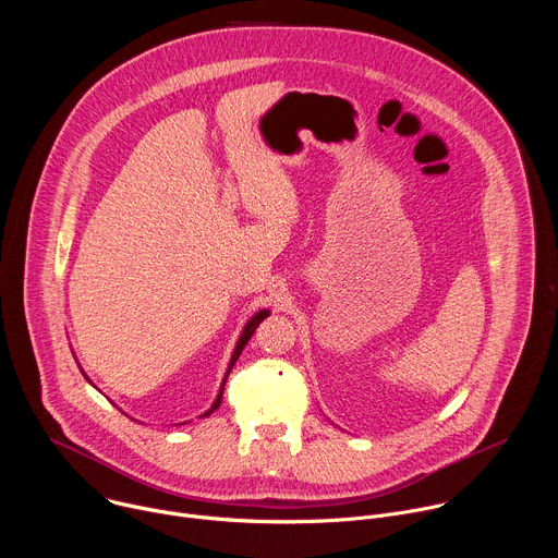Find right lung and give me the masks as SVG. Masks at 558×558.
Wrapping results in <instances>:
<instances>
[{"instance_id": "obj_1", "label": "right lung", "mask_w": 558, "mask_h": 558, "mask_svg": "<svg viewBox=\"0 0 558 558\" xmlns=\"http://www.w3.org/2000/svg\"><path fill=\"white\" fill-rule=\"evenodd\" d=\"M269 315V311H258L252 320L247 323V327H245V331H243V336H241V340H238V344H235V349H233V355H231V362H229V368H227V375H229V371L233 368V364H235V360L241 357V353H243V349H245V344L252 340V336H254V331L258 329V325L265 320V317ZM227 375H225V379H222V386H220V392H218V397H216V402L211 404V409L205 413V415H201V417H207V415H211L218 407H220V402H222V390H225V381H227Z\"/></svg>"}]
</instances>
